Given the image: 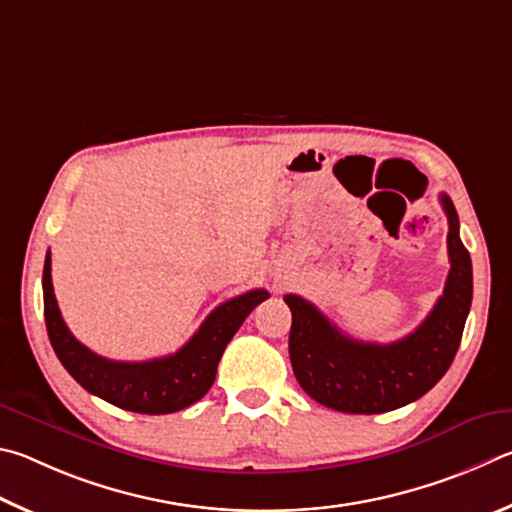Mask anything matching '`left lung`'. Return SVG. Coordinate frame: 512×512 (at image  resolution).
Masks as SVG:
<instances>
[{
	"label": "left lung",
	"mask_w": 512,
	"mask_h": 512,
	"mask_svg": "<svg viewBox=\"0 0 512 512\" xmlns=\"http://www.w3.org/2000/svg\"><path fill=\"white\" fill-rule=\"evenodd\" d=\"M441 204L450 224V274L443 297L411 335L391 344L357 342L310 301L285 294L292 310V369L319 405L344 414H384L425 396L450 369L472 303V261L459 236V215L445 193Z\"/></svg>",
	"instance_id": "obj_1"
}]
</instances>
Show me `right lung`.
I'll use <instances>...</instances> for the list:
<instances>
[{
  "label": "right lung",
  "mask_w": 512,
  "mask_h": 512,
  "mask_svg": "<svg viewBox=\"0 0 512 512\" xmlns=\"http://www.w3.org/2000/svg\"><path fill=\"white\" fill-rule=\"evenodd\" d=\"M44 321L58 360L80 387L110 405L137 414H173L191 407L211 389L218 362L242 321L270 292L251 290L215 308L177 353L148 362H114L89 351L62 321L51 283V254L42 272Z\"/></svg>",
  "instance_id": "1"
}]
</instances>
